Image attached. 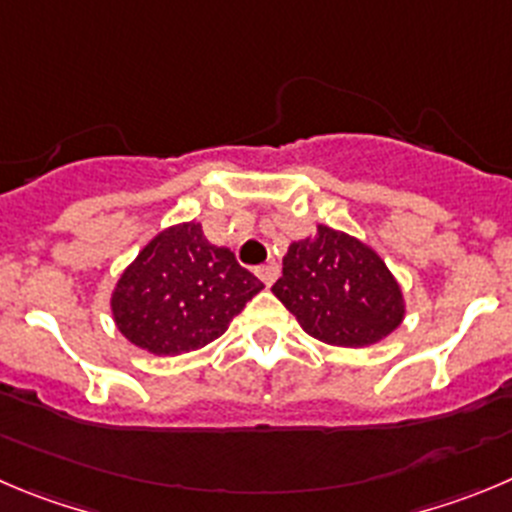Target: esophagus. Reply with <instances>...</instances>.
Masks as SVG:
<instances>
[{
	"instance_id": "1",
	"label": "esophagus",
	"mask_w": 512,
	"mask_h": 512,
	"mask_svg": "<svg viewBox=\"0 0 512 512\" xmlns=\"http://www.w3.org/2000/svg\"><path fill=\"white\" fill-rule=\"evenodd\" d=\"M255 272H257V278H260L262 283H265V285H272V283H275V280H278L280 267H278V262H275V260H267L265 265L255 267Z\"/></svg>"
}]
</instances>
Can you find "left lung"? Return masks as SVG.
<instances>
[{
    "label": "left lung",
    "mask_w": 512,
    "mask_h": 512,
    "mask_svg": "<svg viewBox=\"0 0 512 512\" xmlns=\"http://www.w3.org/2000/svg\"><path fill=\"white\" fill-rule=\"evenodd\" d=\"M272 293L308 336L328 346H374L407 315L399 280L379 252L326 224L288 247Z\"/></svg>",
    "instance_id": "obj_1"
}]
</instances>
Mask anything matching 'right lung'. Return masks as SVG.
<instances>
[{
	"label": "right lung",
	"instance_id": "1",
	"mask_svg": "<svg viewBox=\"0 0 512 512\" xmlns=\"http://www.w3.org/2000/svg\"><path fill=\"white\" fill-rule=\"evenodd\" d=\"M265 285L204 237L202 222L161 229L121 272L111 293L116 328L154 356H181L217 341Z\"/></svg>",
	"mask_w": 512,
	"mask_h": 512
}]
</instances>
